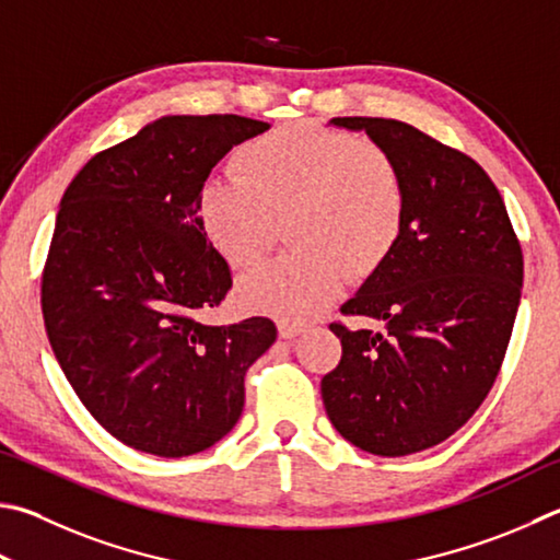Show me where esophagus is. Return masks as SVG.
Instances as JSON below:
<instances>
[{
    "instance_id": "esophagus-1",
    "label": "esophagus",
    "mask_w": 560,
    "mask_h": 560,
    "mask_svg": "<svg viewBox=\"0 0 560 560\" xmlns=\"http://www.w3.org/2000/svg\"><path fill=\"white\" fill-rule=\"evenodd\" d=\"M277 328H279V338H283V340H291V338H296V335H301L303 330V325H296V323H287V320H279L277 323Z\"/></svg>"
}]
</instances>
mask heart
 Segmentation results:
<instances>
[{
  "label": "heart",
  "instance_id": "b5f03b06",
  "mask_svg": "<svg viewBox=\"0 0 560 560\" xmlns=\"http://www.w3.org/2000/svg\"><path fill=\"white\" fill-rule=\"evenodd\" d=\"M237 178H208L196 215L208 245L235 269L257 261L287 220L296 245L237 281L254 313L303 323L338 299L348 271L364 279L399 247L406 183L374 141L318 121H287L235 151Z\"/></svg>",
  "mask_w": 560,
  "mask_h": 560
}]
</instances>
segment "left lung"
I'll return each instance as SVG.
<instances>
[{
    "label": "left lung",
    "instance_id": "obj_1",
    "mask_svg": "<svg viewBox=\"0 0 560 560\" xmlns=\"http://www.w3.org/2000/svg\"><path fill=\"white\" fill-rule=\"evenodd\" d=\"M399 166L409 210L399 247L340 308L384 332L332 323L340 364L320 382L345 441L382 457L448 439L500 374L522 299L524 257L482 166L399 119L335 117Z\"/></svg>",
    "mask_w": 560,
    "mask_h": 560
}]
</instances>
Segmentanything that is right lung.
I'll list each match as a JSON object with an SVG mask.
<instances>
[{
	"label": "right lung",
	"instance_id": "obj_1",
	"mask_svg": "<svg viewBox=\"0 0 560 560\" xmlns=\"http://www.w3.org/2000/svg\"><path fill=\"white\" fill-rule=\"evenodd\" d=\"M237 115H171L100 151L60 200L40 308L78 399L129 448L183 457L240 421L269 318L206 325L232 287L196 198L232 147L267 131Z\"/></svg>",
	"mask_w": 560,
	"mask_h": 560
}]
</instances>
